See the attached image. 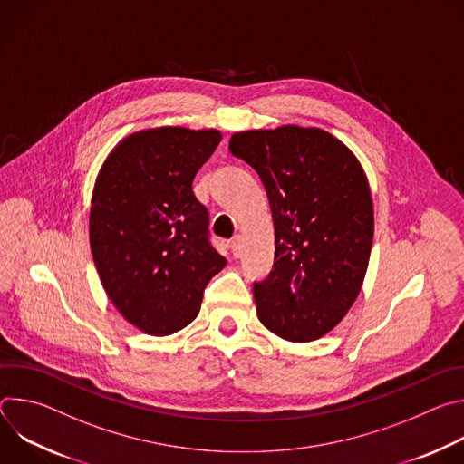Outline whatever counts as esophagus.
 Here are the masks:
<instances>
[{"label":"esophagus","mask_w":464,"mask_h":464,"mask_svg":"<svg viewBox=\"0 0 464 464\" xmlns=\"http://www.w3.org/2000/svg\"><path fill=\"white\" fill-rule=\"evenodd\" d=\"M229 247H231V253H233V256H235V258H237V256H240V249H242V240H240V237L233 238V240H231V244H229Z\"/></svg>","instance_id":"obj_1"}]
</instances>
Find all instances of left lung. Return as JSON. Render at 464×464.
Masks as SVG:
<instances>
[{
    "label": "left lung",
    "instance_id": "1",
    "mask_svg": "<svg viewBox=\"0 0 464 464\" xmlns=\"http://www.w3.org/2000/svg\"><path fill=\"white\" fill-rule=\"evenodd\" d=\"M229 150L256 170L274 220V270L253 285L258 321L286 342H315L363 286L374 235L367 174L343 141L315 126L237 131Z\"/></svg>",
    "mask_w": 464,
    "mask_h": 464
}]
</instances>
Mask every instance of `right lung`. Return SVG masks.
Wrapping results in <instances>:
<instances>
[{"label":"right lung","mask_w":464,"mask_h":464,"mask_svg":"<svg viewBox=\"0 0 464 464\" xmlns=\"http://www.w3.org/2000/svg\"><path fill=\"white\" fill-rule=\"evenodd\" d=\"M220 140L217 128H145L122 138L95 178V268L119 314L145 334L170 336L194 321L204 288L226 266L192 192Z\"/></svg>","instance_id":"obj_1"}]
</instances>
